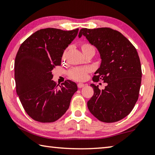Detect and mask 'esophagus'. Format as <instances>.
<instances>
[{"instance_id": "1", "label": "esophagus", "mask_w": 155, "mask_h": 155, "mask_svg": "<svg viewBox=\"0 0 155 155\" xmlns=\"http://www.w3.org/2000/svg\"><path fill=\"white\" fill-rule=\"evenodd\" d=\"M77 86H78V88H82L83 87H85V84H83V83H78Z\"/></svg>"}]
</instances>
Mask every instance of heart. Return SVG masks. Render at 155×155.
I'll return each mask as SVG.
<instances>
[{"label": "heart", "mask_w": 155, "mask_h": 155, "mask_svg": "<svg viewBox=\"0 0 155 155\" xmlns=\"http://www.w3.org/2000/svg\"><path fill=\"white\" fill-rule=\"evenodd\" d=\"M80 48L83 54H85L88 52H93L94 54L95 49L93 46L88 42H82L80 44ZM68 53V48L64 51L62 54V59H65V57ZM90 70L88 68H73L68 71V76L70 78L77 81H83L86 79L87 77V74L90 72Z\"/></svg>", "instance_id": "obj_1"}]
</instances>
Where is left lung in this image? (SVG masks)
Instances as JSON below:
<instances>
[{
    "label": "left lung",
    "instance_id": "1",
    "mask_svg": "<svg viewBox=\"0 0 155 155\" xmlns=\"http://www.w3.org/2000/svg\"><path fill=\"white\" fill-rule=\"evenodd\" d=\"M82 35L98 50L102 59L93 81L107 83L102 90L91 84L94 95L88 109L100 121H119L130 114L139 97L141 68L137 50L121 33L110 28H83L78 37Z\"/></svg>",
    "mask_w": 155,
    "mask_h": 155
}]
</instances>
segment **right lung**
<instances>
[{"label":"right lung","instance_id":"right-lung-1","mask_svg":"<svg viewBox=\"0 0 155 155\" xmlns=\"http://www.w3.org/2000/svg\"><path fill=\"white\" fill-rule=\"evenodd\" d=\"M78 31L43 28L20 46L14 64L16 92L25 111L35 121L48 123L59 119L78 90L71 81H65L58 88L52 80V70L61 65L64 50Z\"/></svg>","mask_w":155,"mask_h":155}]
</instances>
